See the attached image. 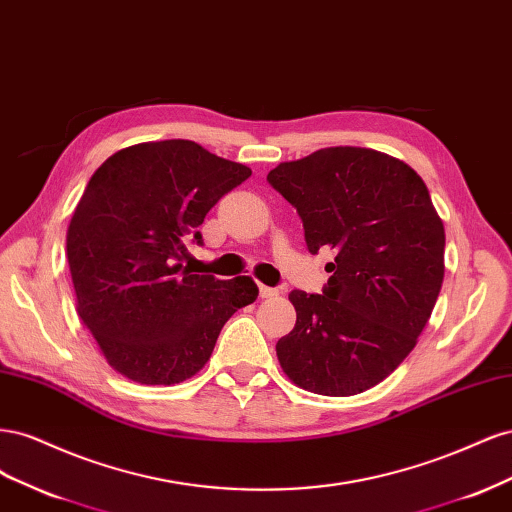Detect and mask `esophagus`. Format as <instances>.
Wrapping results in <instances>:
<instances>
[{
  "mask_svg": "<svg viewBox=\"0 0 512 512\" xmlns=\"http://www.w3.org/2000/svg\"><path fill=\"white\" fill-rule=\"evenodd\" d=\"M280 294V288H271V286H260V297L262 299H271Z\"/></svg>",
  "mask_w": 512,
  "mask_h": 512,
  "instance_id": "obj_1",
  "label": "esophagus"
}]
</instances>
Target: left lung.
I'll return each mask as SVG.
<instances>
[{
    "label": "left lung",
    "mask_w": 512,
    "mask_h": 512,
    "mask_svg": "<svg viewBox=\"0 0 512 512\" xmlns=\"http://www.w3.org/2000/svg\"><path fill=\"white\" fill-rule=\"evenodd\" d=\"M297 209L309 254L329 247L322 294L292 290L277 342L286 376L331 397L363 393L416 346L444 280V226L423 179L386 153L329 147L267 175Z\"/></svg>",
    "instance_id": "obj_1"
}]
</instances>
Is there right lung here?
<instances>
[{
	"instance_id": "1",
	"label": "right lung",
	"mask_w": 512,
	"mask_h": 512,
	"mask_svg": "<svg viewBox=\"0 0 512 512\" xmlns=\"http://www.w3.org/2000/svg\"><path fill=\"white\" fill-rule=\"evenodd\" d=\"M252 170L194 141L117 151L94 175L68 228L79 316L106 361L141 384H177L205 367L226 320L258 297L250 277L183 267L218 200Z\"/></svg>"
}]
</instances>
